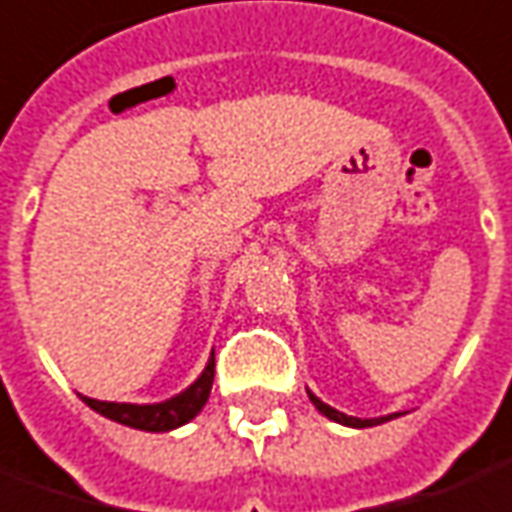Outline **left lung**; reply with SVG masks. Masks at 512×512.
Returning a JSON list of instances; mask_svg holds the SVG:
<instances>
[{
  "mask_svg": "<svg viewBox=\"0 0 512 512\" xmlns=\"http://www.w3.org/2000/svg\"><path fill=\"white\" fill-rule=\"evenodd\" d=\"M308 397H311V402H314V405H317L328 419H333V422H339V424H350V427H375V424L389 422V419L397 416V413H391V416H383V419H355V416H347V413L336 411V408H331V405H325V402L317 400L314 394H308Z\"/></svg>",
  "mask_w": 512,
  "mask_h": 512,
  "instance_id": "obj_1",
  "label": "left lung"
}]
</instances>
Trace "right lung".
Segmentation results:
<instances>
[{
  "instance_id": "obj_1",
  "label": "right lung",
  "mask_w": 512,
  "mask_h": 512,
  "mask_svg": "<svg viewBox=\"0 0 512 512\" xmlns=\"http://www.w3.org/2000/svg\"><path fill=\"white\" fill-rule=\"evenodd\" d=\"M212 380H215V353L209 358L204 375L195 380L190 389L181 391L179 397H173L168 402H157V405H129V402H101L90 400V397H82V400L96 413L112 419V422H121L126 427H137V430H148V433H165V430H173L179 424L190 422L192 416H198V411L209 400Z\"/></svg>"
}]
</instances>
